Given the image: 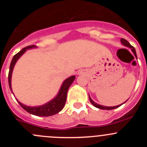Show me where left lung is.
Listing matches in <instances>:
<instances>
[{
    "instance_id": "obj_1",
    "label": "left lung",
    "mask_w": 147,
    "mask_h": 147,
    "mask_svg": "<svg viewBox=\"0 0 147 147\" xmlns=\"http://www.w3.org/2000/svg\"><path fill=\"white\" fill-rule=\"evenodd\" d=\"M121 43H122L123 45H124V46H126V47H129V48H131V51L133 52V53H134V55H135L136 58L137 59V53H136L135 48H134V47H133V46H131V45H130L129 42L127 40H126L125 39H124V38H121ZM89 98H90V102H91V103L92 104V105H94V106L95 107L99 108V109H107V110H111V109H115V108L119 107V106H121V105H123V104L124 103H124L121 104V105H117V106H115V107H106V106H102V105H98V104L96 103V102H94V101H93L92 100L91 97H90V95H89Z\"/></svg>"
}]
</instances>
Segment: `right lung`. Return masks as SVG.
Returning <instances> with one entry per match:
<instances>
[{
	"instance_id": "add662e5",
	"label": "right lung",
	"mask_w": 147,
	"mask_h": 147,
	"mask_svg": "<svg viewBox=\"0 0 147 147\" xmlns=\"http://www.w3.org/2000/svg\"><path fill=\"white\" fill-rule=\"evenodd\" d=\"M36 47V46L35 45H30L28 47H24V48L22 49L19 53H18L17 54L13 56V59H12L11 63L10 65V69H9V73H8V83H9V87L11 90V92H13V90H12L11 87V78H12V73H13V68H14L15 65H16V62L18 61L19 58L23 55V53L28 50V49L31 48H35ZM75 76H71L69 78H68L67 79H66L64 82L62 84L61 87L60 89V91H59L58 94H57L53 100H52L51 101L48 102L47 103L43 105H41V106H38V107H29L26 106V105H23L21 102H18L19 105L26 111V112H29L30 114H32V115H35V116H39V117H49L52 116V115H54L55 114L60 112L62 109L64 107L65 102H66L67 100V91L69 90V87H70V85L72 84V83L73 82V81L75 80Z\"/></svg>"
}]
</instances>
